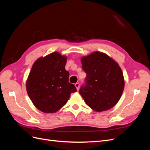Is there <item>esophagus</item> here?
Returning a JSON list of instances; mask_svg holds the SVG:
<instances>
[{
  "instance_id": "obj_1",
  "label": "esophagus",
  "mask_w": 150,
  "mask_h": 150,
  "mask_svg": "<svg viewBox=\"0 0 150 150\" xmlns=\"http://www.w3.org/2000/svg\"><path fill=\"white\" fill-rule=\"evenodd\" d=\"M75 86H76V89H77V90H79V86H80V84H79V83H76L75 84Z\"/></svg>"
}]
</instances>
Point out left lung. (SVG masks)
Listing matches in <instances>:
<instances>
[{
    "instance_id": "1",
    "label": "left lung",
    "mask_w": 150,
    "mask_h": 150,
    "mask_svg": "<svg viewBox=\"0 0 150 150\" xmlns=\"http://www.w3.org/2000/svg\"><path fill=\"white\" fill-rule=\"evenodd\" d=\"M81 63L86 78L79 93L86 104L98 112L115 106L125 87L123 74L117 63L98 51L83 57Z\"/></svg>"
}]
</instances>
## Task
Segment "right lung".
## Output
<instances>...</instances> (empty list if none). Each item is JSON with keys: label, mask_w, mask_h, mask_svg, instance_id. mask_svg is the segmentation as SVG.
<instances>
[{"label": "right lung", "mask_w": 150, "mask_h": 150, "mask_svg": "<svg viewBox=\"0 0 150 150\" xmlns=\"http://www.w3.org/2000/svg\"><path fill=\"white\" fill-rule=\"evenodd\" d=\"M67 57L54 52L40 57L32 67L26 82L27 92L40 111L53 113L64 106L71 93L77 91L69 82Z\"/></svg>", "instance_id": "add662e5"}]
</instances>
